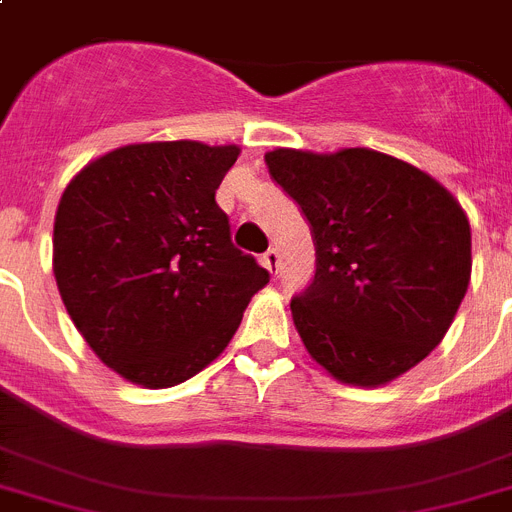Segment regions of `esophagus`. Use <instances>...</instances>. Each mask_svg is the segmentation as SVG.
<instances>
[{
	"instance_id": "obj_1",
	"label": "esophagus",
	"mask_w": 512,
	"mask_h": 512,
	"mask_svg": "<svg viewBox=\"0 0 512 512\" xmlns=\"http://www.w3.org/2000/svg\"><path fill=\"white\" fill-rule=\"evenodd\" d=\"M262 265L270 270V275H278V270H281V255H278V250L265 252L262 255Z\"/></svg>"
}]
</instances>
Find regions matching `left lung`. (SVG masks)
I'll use <instances>...</instances> for the list:
<instances>
[{
    "label": "left lung",
    "instance_id": "8db88e82",
    "mask_svg": "<svg viewBox=\"0 0 512 512\" xmlns=\"http://www.w3.org/2000/svg\"><path fill=\"white\" fill-rule=\"evenodd\" d=\"M273 180L317 244L291 301L311 361L348 386H384L441 345L471 278V226L441 182L373 149H273Z\"/></svg>",
    "mask_w": 512,
    "mask_h": 512
}]
</instances>
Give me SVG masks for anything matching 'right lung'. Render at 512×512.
<instances>
[{
	"instance_id": "right-lung-1",
	"label": "right lung",
	"mask_w": 512,
	"mask_h": 512,
	"mask_svg": "<svg viewBox=\"0 0 512 512\" xmlns=\"http://www.w3.org/2000/svg\"><path fill=\"white\" fill-rule=\"evenodd\" d=\"M239 146L128 144L71 177L53 221V275L92 353L144 389L216 361L270 281L231 244L216 190Z\"/></svg>"
}]
</instances>
